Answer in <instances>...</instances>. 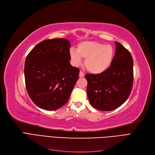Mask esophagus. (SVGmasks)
I'll use <instances>...</instances> for the list:
<instances>
[{
	"label": "esophagus",
	"mask_w": 155,
	"mask_h": 155,
	"mask_svg": "<svg viewBox=\"0 0 155 155\" xmlns=\"http://www.w3.org/2000/svg\"><path fill=\"white\" fill-rule=\"evenodd\" d=\"M79 78H83V77L85 76V74H84L83 72L80 71V72H79Z\"/></svg>",
	"instance_id": "obj_1"
}]
</instances>
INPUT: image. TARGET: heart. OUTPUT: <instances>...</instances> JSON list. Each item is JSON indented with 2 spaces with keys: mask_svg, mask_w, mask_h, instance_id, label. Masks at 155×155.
<instances>
[{
  "mask_svg": "<svg viewBox=\"0 0 155 155\" xmlns=\"http://www.w3.org/2000/svg\"><path fill=\"white\" fill-rule=\"evenodd\" d=\"M70 57L74 65L81 62L85 59L84 65L89 72L100 74L110 67L114 57V50L110 45L97 41H83L79 43L77 51L72 49Z\"/></svg>",
  "mask_w": 155,
  "mask_h": 155,
  "instance_id": "heart-1",
  "label": "heart"
}]
</instances>
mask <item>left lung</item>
Instances as JSON below:
<instances>
[{"label":"left lung","mask_w":155,"mask_h":155,"mask_svg":"<svg viewBox=\"0 0 155 155\" xmlns=\"http://www.w3.org/2000/svg\"><path fill=\"white\" fill-rule=\"evenodd\" d=\"M116 53L110 67L100 74H86L87 96L95 109L113 110L127 100L133 83V59L129 51L115 42Z\"/></svg>","instance_id":"left-lung-1"}]
</instances>
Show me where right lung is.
Returning <instances> with one entry per match:
<instances>
[{
    "instance_id": "add662e5",
    "label": "right lung",
    "mask_w": 155,
    "mask_h": 155,
    "mask_svg": "<svg viewBox=\"0 0 155 155\" xmlns=\"http://www.w3.org/2000/svg\"><path fill=\"white\" fill-rule=\"evenodd\" d=\"M70 43L65 39H46L27 55L25 78L28 94L42 109L55 110L68 101L79 70L70 64Z\"/></svg>"
}]
</instances>
